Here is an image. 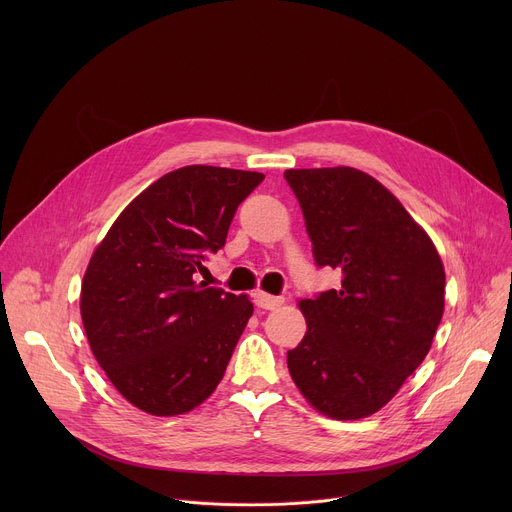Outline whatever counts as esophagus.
<instances>
[{
  "label": "esophagus",
  "mask_w": 512,
  "mask_h": 512,
  "mask_svg": "<svg viewBox=\"0 0 512 512\" xmlns=\"http://www.w3.org/2000/svg\"><path fill=\"white\" fill-rule=\"evenodd\" d=\"M253 302H255V306L261 308V310H275L277 306L283 304V298L269 296V294H265V291H255V294H253Z\"/></svg>",
  "instance_id": "obj_1"
}]
</instances>
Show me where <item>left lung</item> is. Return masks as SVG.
I'll list each match as a JSON object with an SVG mask.
<instances>
[{
    "label": "left lung",
    "mask_w": 512,
    "mask_h": 512,
    "mask_svg": "<svg viewBox=\"0 0 512 512\" xmlns=\"http://www.w3.org/2000/svg\"><path fill=\"white\" fill-rule=\"evenodd\" d=\"M318 267L342 271L338 289L302 300L308 332L287 352L302 395L324 415L360 419L401 389L444 316L446 273L403 204L360 170H285Z\"/></svg>",
    "instance_id": "obj_1"
}]
</instances>
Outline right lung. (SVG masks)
I'll use <instances>...</instances> for the list:
<instances>
[{
  "instance_id": "1",
  "label": "right lung",
  "mask_w": 512,
  "mask_h": 512,
  "mask_svg": "<svg viewBox=\"0 0 512 512\" xmlns=\"http://www.w3.org/2000/svg\"><path fill=\"white\" fill-rule=\"evenodd\" d=\"M263 174L184 166L145 188L95 249L81 287L91 350L137 409L192 411L221 383L253 314L247 296L196 281Z\"/></svg>"
}]
</instances>
